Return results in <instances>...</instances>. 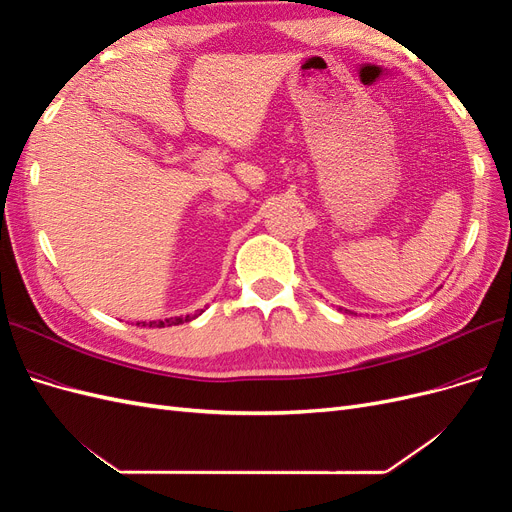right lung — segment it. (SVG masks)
<instances>
[{"instance_id": "right-lung-1", "label": "right lung", "mask_w": 512, "mask_h": 512, "mask_svg": "<svg viewBox=\"0 0 512 512\" xmlns=\"http://www.w3.org/2000/svg\"><path fill=\"white\" fill-rule=\"evenodd\" d=\"M200 314H203V309L196 314H190V316H177V318H166V320H153L149 324L145 322H136V327H158V329H164V327H175V324H183V322H190L194 318H198Z\"/></svg>"}]
</instances>
